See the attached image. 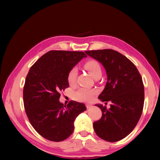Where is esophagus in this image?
I'll return each mask as SVG.
<instances>
[{"label":"esophagus","instance_id":"obj_1","mask_svg":"<svg viewBox=\"0 0 160 160\" xmlns=\"http://www.w3.org/2000/svg\"><path fill=\"white\" fill-rule=\"evenodd\" d=\"M92 106V105L91 104V103H87V104H86V107H87V109L90 108H91Z\"/></svg>","mask_w":160,"mask_h":160}]
</instances>
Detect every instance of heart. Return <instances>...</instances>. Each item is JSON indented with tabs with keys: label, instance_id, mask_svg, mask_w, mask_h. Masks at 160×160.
<instances>
[{
	"label": "heart",
	"instance_id": "1",
	"mask_svg": "<svg viewBox=\"0 0 160 160\" xmlns=\"http://www.w3.org/2000/svg\"><path fill=\"white\" fill-rule=\"evenodd\" d=\"M84 68L91 74L92 78L102 75V69L99 63L95 60H89L84 64ZM78 76V70L76 68L70 69L68 74V82L70 85L76 83ZM98 91L95 89L81 88L74 92L73 98L79 102H90L93 99Z\"/></svg>",
	"mask_w": 160,
	"mask_h": 160
}]
</instances>
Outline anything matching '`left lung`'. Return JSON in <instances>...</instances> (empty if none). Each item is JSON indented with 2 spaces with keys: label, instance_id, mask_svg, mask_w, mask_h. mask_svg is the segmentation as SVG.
Returning a JSON list of instances; mask_svg holds the SVG:
<instances>
[{
  "label": "left lung",
  "instance_id": "obj_1",
  "mask_svg": "<svg viewBox=\"0 0 160 160\" xmlns=\"http://www.w3.org/2000/svg\"><path fill=\"white\" fill-rule=\"evenodd\" d=\"M85 52L106 69L108 80L98 98L112 102L109 109L95 105L101 109L102 116L93 122L94 130L102 139L117 142L133 131L142 114L144 100L142 77L135 65L117 51L104 49Z\"/></svg>",
  "mask_w": 160,
  "mask_h": 160
}]
</instances>
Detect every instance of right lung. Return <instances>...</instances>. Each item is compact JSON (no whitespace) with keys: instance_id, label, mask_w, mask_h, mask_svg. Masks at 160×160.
<instances>
[{"instance_id":"1","label":"right lung","mask_w":160,"mask_h":160,"mask_svg":"<svg viewBox=\"0 0 160 160\" xmlns=\"http://www.w3.org/2000/svg\"><path fill=\"white\" fill-rule=\"evenodd\" d=\"M83 57V52L51 50L29 69L23 89L25 112L33 128L47 140L68 138L76 117L87 109L82 103L71 101L64 106L59 102L61 91L69 87V72Z\"/></svg>"}]
</instances>
